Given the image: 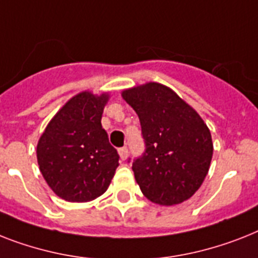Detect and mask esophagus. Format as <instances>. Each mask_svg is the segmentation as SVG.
I'll return each instance as SVG.
<instances>
[{"label":"esophagus","instance_id":"esophagus-1","mask_svg":"<svg viewBox=\"0 0 258 258\" xmlns=\"http://www.w3.org/2000/svg\"><path fill=\"white\" fill-rule=\"evenodd\" d=\"M119 156H120L122 160H125V159L128 158V148L127 147L119 148Z\"/></svg>","mask_w":258,"mask_h":258}]
</instances>
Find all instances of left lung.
I'll return each instance as SVG.
<instances>
[{
	"instance_id": "obj_1",
	"label": "left lung",
	"mask_w": 258,
	"mask_h": 258,
	"mask_svg": "<svg viewBox=\"0 0 258 258\" xmlns=\"http://www.w3.org/2000/svg\"><path fill=\"white\" fill-rule=\"evenodd\" d=\"M122 96L139 116L146 144L133 163L143 195L160 205L188 200L203 184L212 160V136L204 120L160 83L124 90Z\"/></svg>"
}]
</instances>
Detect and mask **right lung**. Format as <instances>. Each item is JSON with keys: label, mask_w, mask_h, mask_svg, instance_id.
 Listing matches in <instances>:
<instances>
[{"label": "right lung", "mask_w": 258, "mask_h": 258, "mask_svg": "<svg viewBox=\"0 0 258 258\" xmlns=\"http://www.w3.org/2000/svg\"><path fill=\"white\" fill-rule=\"evenodd\" d=\"M108 94L73 96L50 120L37 144L42 176L56 196L91 202L107 190L119 165L100 119Z\"/></svg>", "instance_id": "right-lung-1"}]
</instances>
